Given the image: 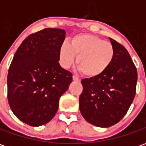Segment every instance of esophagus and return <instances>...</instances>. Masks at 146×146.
I'll use <instances>...</instances> for the list:
<instances>
[{
	"label": "esophagus",
	"instance_id": "obj_1",
	"mask_svg": "<svg viewBox=\"0 0 146 146\" xmlns=\"http://www.w3.org/2000/svg\"><path fill=\"white\" fill-rule=\"evenodd\" d=\"M73 80H74V81H77V82H79L80 80L79 78L76 76H73Z\"/></svg>",
	"mask_w": 146,
	"mask_h": 146
}]
</instances>
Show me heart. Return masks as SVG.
Here are the masks:
<instances>
[{"mask_svg": "<svg viewBox=\"0 0 146 146\" xmlns=\"http://www.w3.org/2000/svg\"><path fill=\"white\" fill-rule=\"evenodd\" d=\"M74 55L78 70L87 77L100 76L110 66L115 49L110 42L98 36L83 33L72 37L70 44L63 42L59 49V62L67 69L73 63Z\"/></svg>", "mask_w": 146, "mask_h": 146, "instance_id": "1", "label": "heart"}]
</instances>
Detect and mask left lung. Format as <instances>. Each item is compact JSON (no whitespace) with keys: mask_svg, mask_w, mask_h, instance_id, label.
Instances as JSON below:
<instances>
[{"mask_svg":"<svg viewBox=\"0 0 146 146\" xmlns=\"http://www.w3.org/2000/svg\"><path fill=\"white\" fill-rule=\"evenodd\" d=\"M110 39L115 57L100 76L81 80L79 107L83 117L100 127L116 124L127 112L136 93L137 69L123 45Z\"/></svg>","mask_w":146,"mask_h":146,"instance_id":"1","label":"left lung"}]
</instances>
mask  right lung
Masks as SVG:
<instances>
[{
    "label": "right lung",
    "mask_w": 146,
    "mask_h": 146,
    "mask_svg": "<svg viewBox=\"0 0 146 146\" xmlns=\"http://www.w3.org/2000/svg\"><path fill=\"white\" fill-rule=\"evenodd\" d=\"M65 38L64 30L44 29L27 36L15 54L7 79L8 104L28 125L49 122L72 82V73L58 63Z\"/></svg>",
    "instance_id": "obj_1"
}]
</instances>
